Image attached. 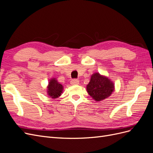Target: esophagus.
I'll return each mask as SVG.
<instances>
[{"label":"esophagus","mask_w":153,"mask_h":153,"mask_svg":"<svg viewBox=\"0 0 153 153\" xmlns=\"http://www.w3.org/2000/svg\"><path fill=\"white\" fill-rule=\"evenodd\" d=\"M71 84L72 85H78V84H79V81H78V80H76V79L72 80L71 81Z\"/></svg>","instance_id":"1"}]
</instances>
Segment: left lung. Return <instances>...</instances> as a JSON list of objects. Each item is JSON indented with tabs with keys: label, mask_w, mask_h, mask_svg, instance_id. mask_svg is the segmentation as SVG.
Returning <instances> with one entry per match:
<instances>
[{
	"label": "left lung",
	"mask_w": 153,
	"mask_h": 153,
	"mask_svg": "<svg viewBox=\"0 0 153 153\" xmlns=\"http://www.w3.org/2000/svg\"><path fill=\"white\" fill-rule=\"evenodd\" d=\"M86 89L91 98L96 101H100L108 98L115 90L114 82L105 75L94 73L86 86Z\"/></svg>",
	"instance_id": "1"
}]
</instances>
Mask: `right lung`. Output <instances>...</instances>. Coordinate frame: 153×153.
<instances>
[{
	"instance_id": "1",
	"label": "right lung",
	"mask_w": 153,
	"mask_h": 153,
	"mask_svg": "<svg viewBox=\"0 0 153 153\" xmlns=\"http://www.w3.org/2000/svg\"><path fill=\"white\" fill-rule=\"evenodd\" d=\"M64 90L63 85L57 81L56 78H52L48 82L47 94L52 99H56L61 96Z\"/></svg>"
}]
</instances>
